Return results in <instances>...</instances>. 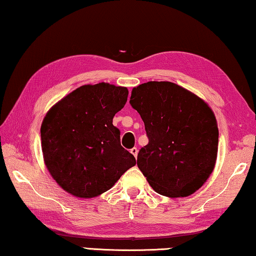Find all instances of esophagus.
Masks as SVG:
<instances>
[{
	"mask_svg": "<svg viewBox=\"0 0 256 256\" xmlns=\"http://www.w3.org/2000/svg\"><path fill=\"white\" fill-rule=\"evenodd\" d=\"M130 153L136 158L137 153H138V150H137V148H130Z\"/></svg>",
	"mask_w": 256,
	"mask_h": 256,
	"instance_id": "obj_1",
	"label": "esophagus"
}]
</instances>
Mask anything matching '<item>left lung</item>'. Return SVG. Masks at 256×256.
Returning a JSON list of instances; mask_svg holds the SVG:
<instances>
[{"label":"left lung","instance_id":"8db88e82","mask_svg":"<svg viewBox=\"0 0 256 256\" xmlns=\"http://www.w3.org/2000/svg\"><path fill=\"white\" fill-rule=\"evenodd\" d=\"M130 104L148 137L137 156L148 184L169 198L194 194L213 172L218 158V121L210 105L169 81L132 88Z\"/></svg>","mask_w":256,"mask_h":256}]
</instances>
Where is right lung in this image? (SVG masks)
Wrapping results in <instances>:
<instances>
[{"instance_id":"obj_1","label":"right lung","mask_w":256,"mask_h":256,"mask_svg":"<svg viewBox=\"0 0 256 256\" xmlns=\"http://www.w3.org/2000/svg\"><path fill=\"white\" fill-rule=\"evenodd\" d=\"M127 97L126 87L84 84L46 112L41 124L43 160L51 178L70 194L95 198L136 164L113 126Z\"/></svg>"}]
</instances>
